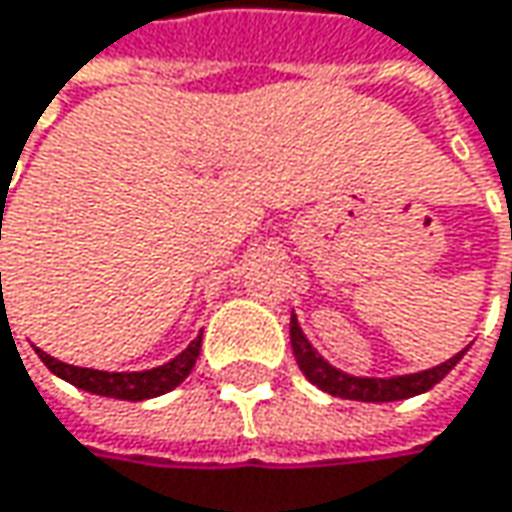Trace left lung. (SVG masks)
<instances>
[{"mask_svg": "<svg viewBox=\"0 0 512 512\" xmlns=\"http://www.w3.org/2000/svg\"><path fill=\"white\" fill-rule=\"evenodd\" d=\"M289 342H292V353H295V362L298 368L304 371V376L318 385L321 391L333 394V397H342V400H359V403H394V400H408V397H417L429 388H435L443 376L449 374L461 359H464L466 347L461 353H455L452 359L440 362L429 371H417V374H403V376H388V379H379V376H353L333 368L316 347L310 345V339L304 336L298 318L292 313L289 318Z\"/></svg>", "mask_w": 512, "mask_h": 512, "instance_id": "obj_1", "label": "left lung"}]
</instances>
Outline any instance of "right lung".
Instances as JSON below:
<instances>
[{"label": "right lung", "instance_id": "add662e5", "mask_svg": "<svg viewBox=\"0 0 512 512\" xmlns=\"http://www.w3.org/2000/svg\"><path fill=\"white\" fill-rule=\"evenodd\" d=\"M199 347H202V333L196 336L191 345L185 347L176 359H170L159 368H150V371H130V374H115V371H95V368H77V365H66L54 356L40 353V359L46 362V368L51 374H57L60 379L72 382L77 388L89 391V394H101V397H115V400H150V397H159L173 391L179 382H185V376L194 371L196 356H199Z\"/></svg>", "mask_w": 512, "mask_h": 512}]
</instances>
